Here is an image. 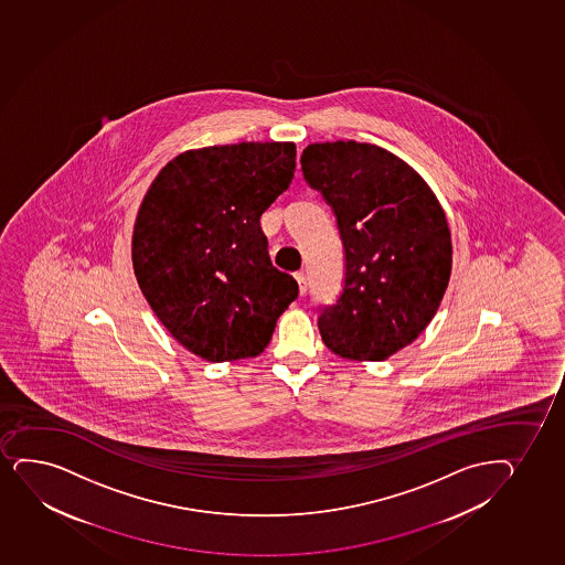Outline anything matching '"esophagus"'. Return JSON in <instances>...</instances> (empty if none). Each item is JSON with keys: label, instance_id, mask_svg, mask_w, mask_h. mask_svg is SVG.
Segmentation results:
<instances>
[{"label": "esophagus", "instance_id": "obj_1", "mask_svg": "<svg viewBox=\"0 0 565 565\" xmlns=\"http://www.w3.org/2000/svg\"><path fill=\"white\" fill-rule=\"evenodd\" d=\"M294 277H296V280H298L299 294H301V296H306V294H307V277H306V273L298 271V273H296V275H294Z\"/></svg>", "mask_w": 565, "mask_h": 565}]
</instances>
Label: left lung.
<instances>
[{"label": "left lung", "mask_w": 565, "mask_h": 565, "mask_svg": "<svg viewBox=\"0 0 565 565\" xmlns=\"http://www.w3.org/2000/svg\"><path fill=\"white\" fill-rule=\"evenodd\" d=\"M301 171L338 218L343 292L318 317L333 354L383 362L413 343L441 306L452 269L447 216L402 158L356 141L312 143Z\"/></svg>", "instance_id": "8db88e82"}]
</instances>
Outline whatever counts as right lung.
Masks as SVG:
<instances>
[{
    "label": "right lung",
    "mask_w": 565,
    "mask_h": 565,
    "mask_svg": "<svg viewBox=\"0 0 565 565\" xmlns=\"http://www.w3.org/2000/svg\"><path fill=\"white\" fill-rule=\"evenodd\" d=\"M296 145L186 150L158 173L137 213V282L179 343L207 362L258 356L298 298L273 267L259 216L294 179Z\"/></svg>",
    "instance_id": "add662e5"
}]
</instances>
